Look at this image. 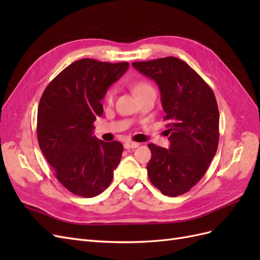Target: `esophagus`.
Returning a JSON list of instances; mask_svg holds the SVG:
<instances>
[{"instance_id":"esophagus-1","label":"esophagus","mask_w":260,"mask_h":260,"mask_svg":"<svg viewBox=\"0 0 260 260\" xmlns=\"http://www.w3.org/2000/svg\"><path fill=\"white\" fill-rule=\"evenodd\" d=\"M139 143H137V142H131V141H128V142H125L124 144H123V146H124V148L125 149H129V148H137V147H139Z\"/></svg>"}]
</instances>
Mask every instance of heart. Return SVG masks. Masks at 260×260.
Masks as SVG:
<instances>
[{"label":"heart","instance_id":"obj_1","mask_svg":"<svg viewBox=\"0 0 260 260\" xmlns=\"http://www.w3.org/2000/svg\"><path fill=\"white\" fill-rule=\"evenodd\" d=\"M133 92H135V94L138 98H140L144 95V94L155 92V89L151 82H148L145 79H141L133 84ZM114 96H115V91L113 89H108L104 95V102L108 105H112Z\"/></svg>","mask_w":260,"mask_h":260}]
</instances>
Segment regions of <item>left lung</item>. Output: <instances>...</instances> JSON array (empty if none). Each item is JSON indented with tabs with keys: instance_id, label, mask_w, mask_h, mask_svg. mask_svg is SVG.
<instances>
[{
	"instance_id": "8db88e82",
	"label": "left lung",
	"mask_w": 260,
	"mask_h": 260,
	"mask_svg": "<svg viewBox=\"0 0 260 260\" xmlns=\"http://www.w3.org/2000/svg\"><path fill=\"white\" fill-rule=\"evenodd\" d=\"M138 72L160 91L169 149L148 144L147 176L154 186L176 198L190 191L205 175L219 142V109L215 94L185 61L174 56L135 61Z\"/></svg>"
}]
</instances>
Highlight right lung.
I'll list each match as a JSON object with an SVG mask.
<instances>
[{
	"label": "right lung",
	"instance_id": "right-lung-1",
	"mask_svg": "<svg viewBox=\"0 0 260 260\" xmlns=\"http://www.w3.org/2000/svg\"><path fill=\"white\" fill-rule=\"evenodd\" d=\"M128 68L127 61L76 60L54 78L41 96L39 146L56 179L78 196L94 198L104 192L120 161V142H104L92 135L94 121L103 114L102 99Z\"/></svg>",
	"mask_w": 260,
	"mask_h": 260
}]
</instances>
